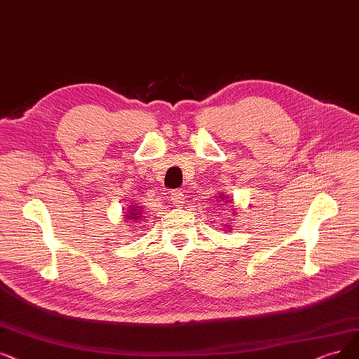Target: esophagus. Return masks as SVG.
Instances as JSON below:
<instances>
[{"label": "esophagus", "mask_w": 359, "mask_h": 359, "mask_svg": "<svg viewBox=\"0 0 359 359\" xmlns=\"http://www.w3.org/2000/svg\"><path fill=\"white\" fill-rule=\"evenodd\" d=\"M169 202L174 206H182L185 203V196L181 190H172L169 193Z\"/></svg>", "instance_id": "esophagus-1"}]
</instances>
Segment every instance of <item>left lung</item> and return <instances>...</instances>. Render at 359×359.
<instances>
[{
    "label": "left lung",
    "mask_w": 359,
    "mask_h": 359,
    "mask_svg": "<svg viewBox=\"0 0 359 359\" xmlns=\"http://www.w3.org/2000/svg\"><path fill=\"white\" fill-rule=\"evenodd\" d=\"M219 198H221V200H219V205H221V206L228 205V203H231V200H229V198H228L226 196H224V194H221V196H219ZM225 210H226V209H225ZM231 215H233V213H229L228 217H231ZM225 231H229V228H228V229H225Z\"/></svg>",
    "instance_id": "1"
}]
</instances>
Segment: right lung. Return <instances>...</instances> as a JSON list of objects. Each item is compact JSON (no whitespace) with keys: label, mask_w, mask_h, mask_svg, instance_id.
Wrapping results in <instances>:
<instances>
[{"label":"right lung","mask_w":359,"mask_h":359,"mask_svg":"<svg viewBox=\"0 0 359 359\" xmlns=\"http://www.w3.org/2000/svg\"><path fill=\"white\" fill-rule=\"evenodd\" d=\"M141 209H142V206L130 203V208H128V212H125V215H123V218L126 219V222H130V221H140L141 217H142Z\"/></svg>","instance_id":"1"}]
</instances>
